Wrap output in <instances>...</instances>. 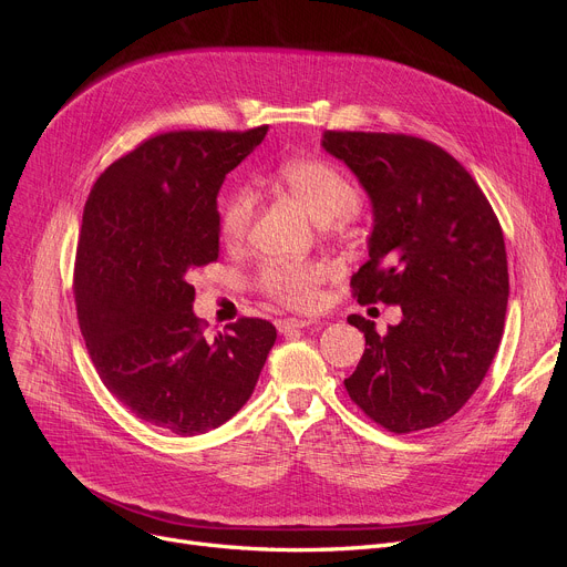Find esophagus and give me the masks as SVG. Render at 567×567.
<instances>
[{"label":"esophagus","mask_w":567,"mask_h":567,"mask_svg":"<svg viewBox=\"0 0 567 567\" xmlns=\"http://www.w3.org/2000/svg\"><path fill=\"white\" fill-rule=\"evenodd\" d=\"M310 323H315L312 319H296V317H289V319H282L280 323H278V331L282 333V336H289V333H296V331H301V329H308Z\"/></svg>","instance_id":"34e87169"}]
</instances>
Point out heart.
Listing matches in <instances>:
<instances>
[{"label":"heart","mask_w":567,"mask_h":567,"mask_svg":"<svg viewBox=\"0 0 567 567\" xmlns=\"http://www.w3.org/2000/svg\"><path fill=\"white\" fill-rule=\"evenodd\" d=\"M280 186L299 199L321 225L344 220L359 212L361 195L349 176L329 161L299 158L278 167ZM255 218V193L250 186L231 188L220 202V234L227 244H241ZM326 268L319 261H268L259 274V287L278 303L306 310L317 303Z\"/></svg>","instance_id":"heart-1"}]
</instances>
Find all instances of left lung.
I'll use <instances>...</instances> for the list:
<instances>
[{"label":"left lung","mask_w":567,"mask_h":567,"mask_svg":"<svg viewBox=\"0 0 567 567\" xmlns=\"http://www.w3.org/2000/svg\"><path fill=\"white\" fill-rule=\"evenodd\" d=\"M331 156L370 195V259L351 276L361 306H400L385 336L351 315L365 353L351 402L395 434L436 427L483 383L508 308L503 229L475 178L441 146L402 133L326 131Z\"/></svg>","instance_id":"left-lung-1"}]
</instances>
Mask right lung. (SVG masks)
<instances>
[{"mask_svg": "<svg viewBox=\"0 0 567 567\" xmlns=\"http://www.w3.org/2000/svg\"><path fill=\"white\" fill-rule=\"evenodd\" d=\"M266 131L148 137L96 178L84 204L73 293L86 351L118 402L178 436L214 430L248 402L278 336L257 317L206 336L188 282L218 259L225 174Z\"/></svg>", "mask_w": 567, "mask_h": 567, "instance_id": "1", "label": "right lung"}]
</instances>
